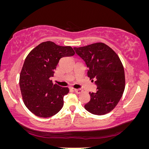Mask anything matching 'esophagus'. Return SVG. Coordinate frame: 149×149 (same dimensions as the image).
Segmentation results:
<instances>
[{"mask_svg":"<svg viewBox=\"0 0 149 149\" xmlns=\"http://www.w3.org/2000/svg\"><path fill=\"white\" fill-rule=\"evenodd\" d=\"M74 91L77 93V94H79V93L83 92V89H74Z\"/></svg>","mask_w":149,"mask_h":149,"instance_id":"34e87169","label":"esophagus"}]
</instances>
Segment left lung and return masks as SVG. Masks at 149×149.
I'll return each instance as SVG.
<instances>
[{"mask_svg":"<svg viewBox=\"0 0 149 149\" xmlns=\"http://www.w3.org/2000/svg\"><path fill=\"white\" fill-rule=\"evenodd\" d=\"M74 49L85 61L87 76L97 85L96 92H89L91 99L85 109L93 115L109 113L117 105L125 89V72L119 56L102 42Z\"/></svg>","mask_w":149,"mask_h":149,"instance_id":"left-lung-1","label":"left lung"}]
</instances>
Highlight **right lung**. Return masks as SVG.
Listing matches in <instances>:
<instances>
[{
  "instance_id": "right-lung-1",
  "label": "right lung",
  "mask_w": 149,
  "mask_h": 149,
  "mask_svg": "<svg viewBox=\"0 0 149 149\" xmlns=\"http://www.w3.org/2000/svg\"><path fill=\"white\" fill-rule=\"evenodd\" d=\"M74 54L70 46L46 41L34 48L26 57L20 73L19 87L24 104L35 115L50 117L62 109L63 97L69 89L54 85L49 78L54 76L61 58Z\"/></svg>"
}]
</instances>
